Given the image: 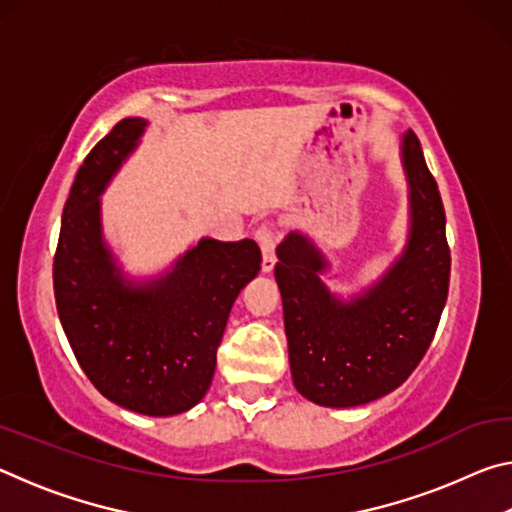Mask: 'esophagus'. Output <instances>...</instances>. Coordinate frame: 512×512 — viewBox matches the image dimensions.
Listing matches in <instances>:
<instances>
[{"instance_id": "obj_1", "label": "esophagus", "mask_w": 512, "mask_h": 512, "mask_svg": "<svg viewBox=\"0 0 512 512\" xmlns=\"http://www.w3.org/2000/svg\"><path fill=\"white\" fill-rule=\"evenodd\" d=\"M257 241L262 246V273H271L275 268V237L273 232L266 228L257 230Z\"/></svg>"}]
</instances>
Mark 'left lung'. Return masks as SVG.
I'll use <instances>...</instances> for the list:
<instances>
[{"mask_svg": "<svg viewBox=\"0 0 512 512\" xmlns=\"http://www.w3.org/2000/svg\"><path fill=\"white\" fill-rule=\"evenodd\" d=\"M409 230L400 253L354 291L329 289L334 264L309 232L277 246L275 280L296 391L329 409L375 402L404 384L436 334L449 291L445 210L413 131L400 140Z\"/></svg>", "mask_w": 512, "mask_h": 512, "instance_id": "8db88e82", "label": "left lung"}]
</instances>
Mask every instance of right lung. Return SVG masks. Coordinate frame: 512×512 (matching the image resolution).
Masks as SVG:
<instances>
[{
	"instance_id": "add662e5",
	"label": "right lung",
	"mask_w": 512,
	"mask_h": 512,
	"mask_svg": "<svg viewBox=\"0 0 512 512\" xmlns=\"http://www.w3.org/2000/svg\"><path fill=\"white\" fill-rule=\"evenodd\" d=\"M146 128L142 117L121 119L81 164L60 223L54 293L94 388L121 409L167 418L205 397L230 309L262 253L253 239L201 237L158 273L126 271L103 232L101 196Z\"/></svg>"
}]
</instances>
